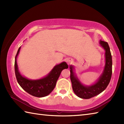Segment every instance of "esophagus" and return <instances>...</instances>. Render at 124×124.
<instances>
[{
  "instance_id": "1",
  "label": "esophagus",
  "mask_w": 124,
  "mask_h": 124,
  "mask_svg": "<svg viewBox=\"0 0 124 124\" xmlns=\"http://www.w3.org/2000/svg\"><path fill=\"white\" fill-rule=\"evenodd\" d=\"M67 63L68 64H70V63L72 62V60H67Z\"/></svg>"
}]
</instances>
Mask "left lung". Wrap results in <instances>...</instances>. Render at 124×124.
Instances as JSON below:
<instances>
[{
  "instance_id": "1",
  "label": "left lung",
  "mask_w": 124,
  "mask_h": 124,
  "mask_svg": "<svg viewBox=\"0 0 124 124\" xmlns=\"http://www.w3.org/2000/svg\"><path fill=\"white\" fill-rule=\"evenodd\" d=\"M100 44L106 51V65L103 72L100 76L97 82L89 86L81 84L73 72V67L70 66V79L71 81L73 91L76 95L81 99H88L100 94L109 85L112 75V56L110 47L107 42L100 40Z\"/></svg>"
}]
</instances>
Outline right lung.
Instances as JSON below:
<instances>
[{
	"label": "right lung",
	"instance_id": "add662e5",
	"mask_svg": "<svg viewBox=\"0 0 124 124\" xmlns=\"http://www.w3.org/2000/svg\"><path fill=\"white\" fill-rule=\"evenodd\" d=\"M21 47L18 48L15 60V73L16 78L20 86L30 95L36 97H44L51 93L56 86V81L62 71L68 68L65 62L57 64L54 67L46 77L38 80H30L20 74L18 71L16 58L19 53Z\"/></svg>",
	"mask_w": 124,
	"mask_h": 124
}]
</instances>
